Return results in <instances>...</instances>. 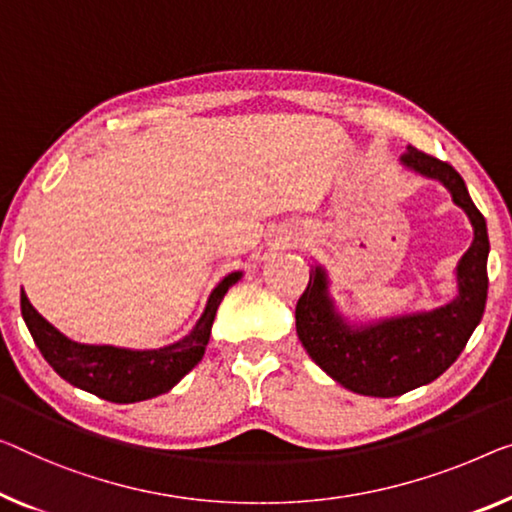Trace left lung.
Wrapping results in <instances>:
<instances>
[{"instance_id": "8db88e82", "label": "left lung", "mask_w": 512, "mask_h": 512, "mask_svg": "<svg viewBox=\"0 0 512 512\" xmlns=\"http://www.w3.org/2000/svg\"><path fill=\"white\" fill-rule=\"evenodd\" d=\"M400 163L444 183L474 227V241L455 271V299L430 312L352 326L335 310L326 271L315 266L296 303V333L312 361L349 391L372 398H395L444 375L467 347L487 301L490 239L483 213L471 202L464 179L453 165L414 147H407Z\"/></svg>"}]
</instances>
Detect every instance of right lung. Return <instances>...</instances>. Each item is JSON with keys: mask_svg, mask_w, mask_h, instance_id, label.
I'll use <instances>...</instances> for the list:
<instances>
[{"mask_svg": "<svg viewBox=\"0 0 512 512\" xmlns=\"http://www.w3.org/2000/svg\"><path fill=\"white\" fill-rule=\"evenodd\" d=\"M239 280L241 271H234L218 282L200 322L186 338L174 342V345L144 349V352L110 345H80V342L68 340L48 319L38 315L34 305L29 303L25 289L20 292V308L36 347L41 349L45 361L52 365V370L61 379L103 400L128 404L167 393L202 361L218 305L227 289Z\"/></svg>", "mask_w": 512, "mask_h": 512, "instance_id": "obj_1", "label": "right lung"}]
</instances>
